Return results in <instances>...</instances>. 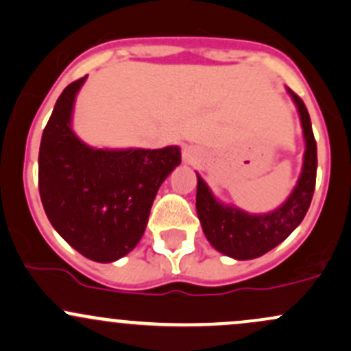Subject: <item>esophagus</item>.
<instances>
[{"label":"esophagus","instance_id":"obj_1","mask_svg":"<svg viewBox=\"0 0 351 351\" xmlns=\"http://www.w3.org/2000/svg\"><path fill=\"white\" fill-rule=\"evenodd\" d=\"M199 156H202V155H199V149L195 148V146H186V148L183 149L184 163H190V165L198 163Z\"/></svg>","mask_w":351,"mask_h":351}]
</instances>
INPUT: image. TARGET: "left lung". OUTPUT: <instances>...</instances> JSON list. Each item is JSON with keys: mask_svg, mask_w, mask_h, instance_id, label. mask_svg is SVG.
Masks as SVG:
<instances>
[{"mask_svg": "<svg viewBox=\"0 0 351 351\" xmlns=\"http://www.w3.org/2000/svg\"><path fill=\"white\" fill-rule=\"evenodd\" d=\"M287 90L302 121L305 155L296 186L282 205L268 213H248L238 206L226 205L211 193L210 186L196 173V213L203 233L215 250L234 260H253L287 240L303 221L313 198L317 182V141L305 103L290 88Z\"/></svg>", "mask_w": 351, "mask_h": 351, "instance_id": "left-lung-1", "label": "left lung"}]
</instances>
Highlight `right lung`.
Masks as SVG:
<instances>
[{
  "instance_id": "obj_1",
  "label": "right lung",
  "mask_w": 351,
  "mask_h": 351,
  "mask_svg": "<svg viewBox=\"0 0 351 351\" xmlns=\"http://www.w3.org/2000/svg\"><path fill=\"white\" fill-rule=\"evenodd\" d=\"M86 76L68 84L48 119L38 158V184L53 228L98 263L128 255L143 237L158 188L182 163L178 146L105 149L73 132L75 99Z\"/></svg>"
}]
</instances>
